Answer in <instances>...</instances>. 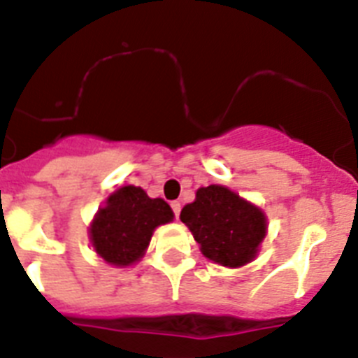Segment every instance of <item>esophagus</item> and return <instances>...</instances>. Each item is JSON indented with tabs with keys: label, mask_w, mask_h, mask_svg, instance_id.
<instances>
[{
	"label": "esophagus",
	"mask_w": 358,
	"mask_h": 358,
	"mask_svg": "<svg viewBox=\"0 0 358 358\" xmlns=\"http://www.w3.org/2000/svg\"><path fill=\"white\" fill-rule=\"evenodd\" d=\"M171 209H173L175 216L178 217L180 216V210H182V203H180V201H171Z\"/></svg>",
	"instance_id": "1"
}]
</instances>
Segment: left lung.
I'll return each mask as SVG.
<instances>
[{"mask_svg":"<svg viewBox=\"0 0 358 358\" xmlns=\"http://www.w3.org/2000/svg\"><path fill=\"white\" fill-rule=\"evenodd\" d=\"M180 220L205 257L231 268L250 263L266 234L263 210L223 185L198 189L196 200L183 207Z\"/></svg>","mask_w":358,"mask_h":358,"instance_id":"1","label":"left lung"}]
</instances>
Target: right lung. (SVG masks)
Here are the masks:
<instances>
[{
	"mask_svg": "<svg viewBox=\"0 0 358 358\" xmlns=\"http://www.w3.org/2000/svg\"><path fill=\"white\" fill-rule=\"evenodd\" d=\"M173 210L162 198H149L144 189L126 185L115 191L90 227L95 252L110 265H133L144 256L153 231L173 222Z\"/></svg>",
	"mask_w": 358,
	"mask_h": 358,
	"instance_id": "right-lung-1",
	"label": "right lung"
}]
</instances>
